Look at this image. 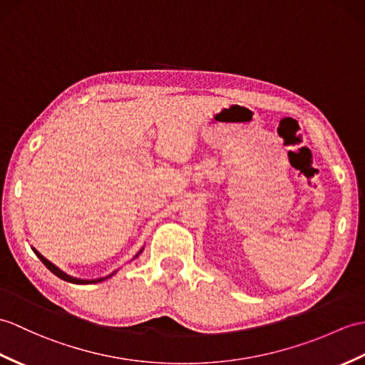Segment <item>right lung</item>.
<instances>
[{
  "label": "right lung",
  "instance_id": "add662e5",
  "mask_svg": "<svg viewBox=\"0 0 365 365\" xmlns=\"http://www.w3.org/2000/svg\"><path fill=\"white\" fill-rule=\"evenodd\" d=\"M34 250V253H36V255L40 258V261L41 262H43V264L51 270V272H53L54 275H57L58 278H62V279H65V282H70V283H76V284H91V283H99V282H103V279H107V278H110V277H112L113 274H110L108 277H106V278H98V279H79V278H74V277H70V275H66L65 272H62V270L61 269H58V267H56L54 264H53V262H51V261H48L43 255H40V253L36 250V249H32ZM141 253V252H140ZM138 257V255H137Z\"/></svg>",
  "mask_w": 365,
  "mask_h": 365
}]
</instances>
